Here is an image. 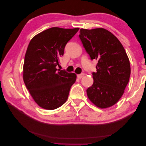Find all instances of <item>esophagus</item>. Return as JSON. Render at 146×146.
Instances as JSON below:
<instances>
[{
	"label": "esophagus",
	"mask_w": 146,
	"mask_h": 146,
	"mask_svg": "<svg viewBox=\"0 0 146 146\" xmlns=\"http://www.w3.org/2000/svg\"><path fill=\"white\" fill-rule=\"evenodd\" d=\"M83 76H84V74H78L77 75V77L78 78H82L83 77Z\"/></svg>",
	"instance_id": "esophagus-1"
}]
</instances>
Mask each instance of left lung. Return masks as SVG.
<instances>
[{
  "mask_svg": "<svg viewBox=\"0 0 146 146\" xmlns=\"http://www.w3.org/2000/svg\"><path fill=\"white\" fill-rule=\"evenodd\" d=\"M79 38L91 60H96L94 83L86 90L97 107L106 108L116 104L124 92L130 76V61L119 39L102 28L81 29Z\"/></svg>",
  "mask_w": 146,
  "mask_h": 146,
  "instance_id": "obj_1",
  "label": "left lung"
}]
</instances>
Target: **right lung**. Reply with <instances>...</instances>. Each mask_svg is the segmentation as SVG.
Returning <instances> with one entry per match:
<instances>
[{"mask_svg": "<svg viewBox=\"0 0 146 146\" xmlns=\"http://www.w3.org/2000/svg\"><path fill=\"white\" fill-rule=\"evenodd\" d=\"M79 28L52 27L35 36L25 53L23 79L26 88L39 107L52 110L68 98L76 74L56 68L66 44Z\"/></svg>", "mask_w": 146, "mask_h": 146, "instance_id": "right-lung-1", "label": "right lung"}]
</instances>
